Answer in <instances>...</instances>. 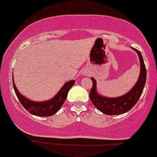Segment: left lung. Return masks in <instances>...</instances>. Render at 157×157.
<instances>
[{"mask_svg":"<svg viewBox=\"0 0 157 157\" xmlns=\"http://www.w3.org/2000/svg\"><path fill=\"white\" fill-rule=\"evenodd\" d=\"M139 56L140 62V73L139 78L133 87L124 95L118 97H106L100 95L97 91V81L91 77L93 86L90 92V99L93 104L100 112L106 115H120L127 113L135 106L139 100L147 80V70L142 54L138 50L133 48Z\"/></svg>","mask_w":157,"mask_h":157,"instance_id":"1","label":"left lung"}]
</instances>
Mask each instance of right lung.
<instances>
[{
    "mask_svg": "<svg viewBox=\"0 0 157 157\" xmlns=\"http://www.w3.org/2000/svg\"><path fill=\"white\" fill-rule=\"evenodd\" d=\"M74 83H75V80H70L62 86L61 89L52 99L47 101L35 102L28 100L20 94L15 86V83H13V89L19 101L21 102L22 106L27 111H29V113L37 117H51L55 114L60 109L62 105L64 103V101L67 97L68 92Z\"/></svg>",
    "mask_w": 157,
    "mask_h": 157,
    "instance_id": "add662e5",
    "label": "right lung"
}]
</instances>
